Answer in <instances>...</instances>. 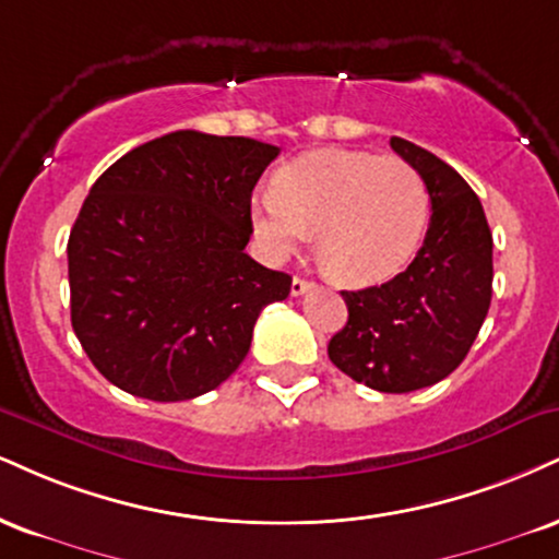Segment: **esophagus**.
Segmentation results:
<instances>
[{"mask_svg":"<svg viewBox=\"0 0 559 559\" xmlns=\"http://www.w3.org/2000/svg\"><path fill=\"white\" fill-rule=\"evenodd\" d=\"M309 288H312V284H309L307 278H299V275H297V278L292 281V294H294V297H301V294H307Z\"/></svg>","mask_w":559,"mask_h":559,"instance_id":"obj_1","label":"esophagus"}]
</instances>
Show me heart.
Segmentation results:
<instances>
[{
	"label": "heart",
	"instance_id": "1",
	"mask_svg": "<svg viewBox=\"0 0 559 559\" xmlns=\"http://www.w3.org/2000/svg\"><path fill=\"white\" fill-rule=\"evenodd\" d=\"M429 224L421 174L399 156L314 151L252 198V226L271 258H286L318 228L314 247L335 281L380 284L408 265Z\"/></svg>",
	"mask_w": 559,
	"mask_h": 559
}]
</instances>
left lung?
<instances>
[{
	"mask_svg": "<svg viewBox=\"0 0 559 559\" xmlns=\"http://www.w3.org/2000/svg\"><path fill=\"white\" fill-rule=\"evenodd\" d=\"M390 147L425 179L432 218L406 271L380 286L341 292L348 322L328 344L341 372L380 390L412 393L466 359L492 301V231L453 166L403 138Z\"/></svg>",
	"mask_w": 559,
	"mask_h": 559,
	"instance_id": "obj_1",
	"label": "left lung"
}]
</instances>
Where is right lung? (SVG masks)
<instances>
[{
  "mask_svg": "<svg viewBox=\"0 0 559 559\" xmlns=\"http://www.w3.org/2000/svg\"><path fill=\"white\" fill-rule=\"evenodd\" d=\"M278 147L169 132L132 147L85 198L67 241L72 331L111 385L190 401L245 361L292 275L245 252L252 190Z\"/></svg>",
  "mask_w": 559,
  "mask_h": 559,
  "instance_id": "add662e5",
  "label": "right lung"
}]
</instances>
